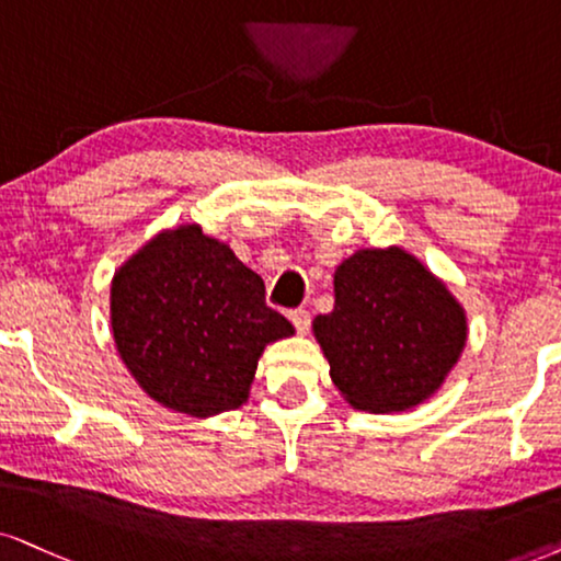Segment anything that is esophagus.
Returning a JSON list of instances; mask_svg holds the SVG:
<instances>
[{
    "mask_svg": "<svg viewBox=\"0 0 561 561\" xmlns=\"http://www.w3.org/2000/svg\"><path fill=\"white\" fill-rule=\"evenodd\" d=\"M287 318H289V321H293L297 333H308V329H310V313H308V310H302V308L289 310Z\"/></svg>",
    "mask_w": 561,
    "mask_h": 561,
    "instance_id": "obj_1",
    "label": "esophagus"
}]
</instances>
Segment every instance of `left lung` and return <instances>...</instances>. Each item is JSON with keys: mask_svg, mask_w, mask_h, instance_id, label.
<instances>
[{"mask_svg": "<svg viewBox=\"0 0 561 561\" xmlns=\"http://www.w3.org/2000/svg\"><path fill=\"white\" fill-rule=\"evenodd\" d=\"M313 333L331 380L354 409L407 411L427 401L466 346V313L403 248H363L333 274V310Z\"/></svg>", "mask_w": 561, "mask_h": 561, "instance_id": "8db88e82", "label": "left lung"}]
</instances>
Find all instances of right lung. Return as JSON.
I'll list each match as a JSON object with an SVG mask.
<instances>
[{"instance_id": "add662e5", "label": "right lung", "mask_w": 561, "mask_h": 561, "mask_svg": "<svg viewBox=\"0 0 561 561\" xmlns=\"http://www.w3.org/2000/svg\"><path fill=\"white\" fill-rule=\"evenodd\" d=\"M264 295L230 245L179 225L113 274V342L150 399L202 420L222 414L248 401L266 344L295 333Z\"/></svg>"}]
</instances>
